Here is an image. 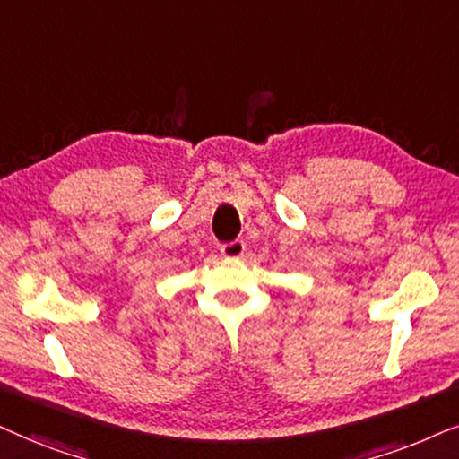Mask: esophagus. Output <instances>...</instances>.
Listing matches in <instances>:
<instances>
[{
  "label": "esophagus",
  "instance_id": "esophagus-1",
  "mask_svg": "<svg viewBox=\"0 0 459 459\" xmlns=\"http://www.w3.org/2000/svg\"><path fill=\"white\" fill-rule=\"evenodd\" d=\"M243 252H246V243L241 239L222 243V247H220V254H222L224 258H241Z\"/></svg>",
  "mask_w": 459,
  "mask_h": 459
}]
</instances>
